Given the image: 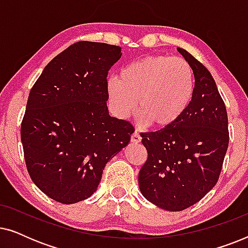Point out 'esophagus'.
<instances>
[{
  "label": "esophagus",
  "instance_id": "esophagus-1",
  "mask_svg": "<svg viewBox=\"0 0 248 248\" xmlns=\"http://www.w3.org/2000/svg\"><path fill=\"white\" fill-rule=\"evenodd\" d=\"M131 141L133 142V143H140V142H141V135L139 134L137 131H135L134 133L132 134V137H131Z\"/></svg>",
  "mask_w": 248,
  "mask_h": 248
}]
</instances>
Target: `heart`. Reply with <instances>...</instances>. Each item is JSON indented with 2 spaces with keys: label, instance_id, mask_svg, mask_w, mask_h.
I'll return each instance as SVG.
<instances>
[{
  "label": "heart",
  "instance_id": "1",
  "mask_svg": "<svg viewBox=\"0 0 248 248\" xmlns=\"http://www.w3.org/2000/svg\"><path fill=\"white\" fill-rule=\"evenodd\" d=\"M116 116L127 117L138 101L144 124L159 132L177 126L191 109L195 77L187 61L170 55H149L124 66L107 84Z\"/></svg>",
  "mask_w": 248,
  "mask_h": 248
}]
</instances>
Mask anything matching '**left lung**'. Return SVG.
Here are the masks:
<instances>
[{
	"label": "left lung",
	"mask_w": 248,
	"mask_h": 248,
	"mask_svg": "<svg viewBox=\"0 0 248 248\" xmlns=\"http://www.w3.org/2000/svg\"><path fill=\"white\" fill-rule=\"evenodd\" d=\"M177 50L194 72V100L172 130L141 134L148 158L139 172L142 195L167 211L187 209L211 191L229 143L226 106L211 73L187 50Z\"/></svg>",
	"instance_id": "1"
}]
</instances>
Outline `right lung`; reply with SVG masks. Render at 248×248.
<instances>
[{"instance_id":"obj_1","label":"right lung","mask_w":248,"mask_h":248,"mask_svg":"<svg viewBox=\"0 0 248 248\" xmlns=\"http://www.w3.org/2000/svg\"><path fill=\"white\" fill-rule=\"evenodd\" d=\"M120 46L79 42L47 64L30 90L21 123L33 184L63 204L97 191L105 166L131 140L130 122L108 113L107 74Z\"/></svg>"}]
</instances>
